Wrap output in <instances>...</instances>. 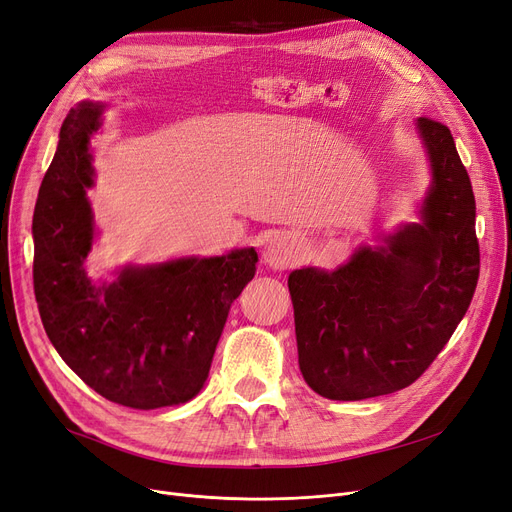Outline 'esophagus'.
<instances>
[{"label":"esophagus","instance_id":"obj_1","mask_svg":"<svg viewBox=\"0 0 512 512\" xmlns=\"http://www.w3.org/2000/svg\"><path fill=\"white\" fill-rule=\"evenodd\" d=\"M263 259H265V263H268L270 268H274V270H286V268H291V265L295 263L293 244L288 242V240L276 238L274 242H270V247L265 249Z\"/></svg>","mask_w":512,"mask_h":512}]
</instances>
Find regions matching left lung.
Wrapping results in <instances>:
<instances>
[{
	"label": "left lung",
	"mask_w": 512,
	"mask_h": 512,
	"mask_svg": "<svg viewBox=\"0 0 512 512\" xmlns=\"http://www.w3.org/2000/svg\"><path fill=\"white\" fill-rule=\"evenodd\" d=\"M433 182L422 224L362 247L335 272L288 276L299 368L318 395L358 402L412 385L454 335L479 280L475 194L450 129L416 121Z\"/></svg>",
	"instance_id": "8db88e82"
}]
</instances>
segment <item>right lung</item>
<instances>
[{
  "mask_svg": "<svg viewBox=\"0 0 512 512\" xmlns=\"http://www.w3.org/2000/svg\"><path fill=\"white\" fill-rule=\"evenodd\" d=\"M104 104L66 115L33 213V286L39 316L60 358L110 402L154 410L180 406L203 389L234 299L255 276V249L209 259L125 268L92 284L83 261L94 217L90 136Z\"/></svg>",
  "mask_w": 512,
  "mask_h": 512,
  "instance_id": "1",
  "label": "right lung"
}]
</instances>
